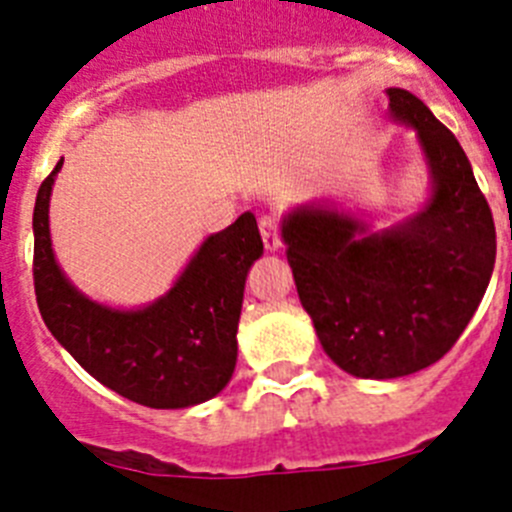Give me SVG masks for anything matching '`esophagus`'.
<instances>
[{"instance_id":"esophagus-1","label":"esophagus","mask_w":512,"mask_h":512,"mask_svg":"<svg viewBox=\"0 0 512 512\" xmlns=\"http://www.w3.org/2000/svg\"><path fill=\"white\" fill-rule=\"evenodd\" d=\"M259 230L264 238L266 251H277L282 246V235H279V217L277 215H264L259 217Z\"/></svg>"}]
</instances>
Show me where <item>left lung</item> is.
Instances as JSON below:
<instances>
[{"label":"left lung","instance_id":"left-lung-1","mask_svg":"<svg viewBox=\"0 0 512 512\" xmlns=\"http://www.w3.org/2000/svg\"><path fill=\"white\" fill-rule=\"evenodd\" d=\"M395 120L418 130L433 174L420 215L382 233L328 207L287 215L282 238L302 307L325 354L361 379H395L451 351L495 269V220L467 153L405 89H387Z\"/></svg>","mask_w":512,"mask_h":512}]
</instances>
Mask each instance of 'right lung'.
I'll return each mask as SVG.
<instances>
[{
  "instance_id": "right-lung-1",
  "label": "right lung",
  "mask_w": 512,
  "mask_h": 512,
  "mask_svg": "<svg viewBox=\"0 0 512 512\" xmlns=\"http://www.w3.org/2000/svg\"><path fill=\"white\" fill-rule=\"evenodd\" d=\"M61 164L33 212V282L48 330L97 382L138 405L189 408L215 397L233 377L246 274L264 251L256 217L243 212L210 235L161 300L112 310L79 295L53 256L48 202Z\"/></svg>"
}]
</instances>
